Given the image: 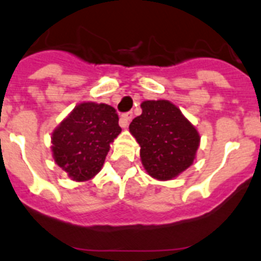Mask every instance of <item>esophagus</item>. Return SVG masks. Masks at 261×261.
<instances>
[{"instance_id":"esophagus-1","label":"esophagus","mask_w":261,"mask_h":261,"mask_svg":"<svg viewBox=\"0 0 261 261\" xmlns=\"http://www.w3.org/2000/svg\"><path fill=\"white\" fill-rule=\"evenodd\" d=\"M132 119H133V113L132 112L124 113V114H122V117H120V125H122L123 128H127Z\"/></svg>"}]
</instances>
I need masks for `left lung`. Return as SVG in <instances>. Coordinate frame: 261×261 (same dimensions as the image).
I'll return each instance as SVG.
<instances>
[{"label": "left lung", "instance_id": "1", "mask_svg": "<svg viewBox=\"0 0 261 261\" xmlns=\"http://www.w3.org/2000/svg\"><path fill=\"white\" fill-rule=\"evenodd\" d=\"M129 132L141 146V160L149 176L171 180L193 164L200 137L180 109L167 100H147Z\"/></svg>", "mask_w": 261, "mask_h": 261}]
</instances>
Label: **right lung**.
Instances as JSON below:
<instances>
[{"label": "right lung", "instance_id": "add662e5", "mask_svg": "<svg viewBox=\"0 0 261 261\" xmlns=\"http://www.w3.org/2000/svg\"><path fill=\"white\" fill-rule=\"evenodd\" d=\"M120 132L114 108L82 102L51 133L54 161L72 180L92 179L101 170L110 143Z\"/></svg>", "mask_w": 261, "mask_h": 261}]
</instances>
